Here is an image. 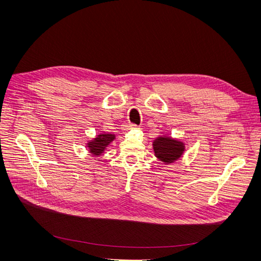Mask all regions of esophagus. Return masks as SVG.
Listing matches in <instances>:
<instances>
[{
	"instance_id": "esophagus-1",
	"label": "esophagus",
	"mask_w": 261,
	"mask_h": 261,
	"mask_svg": "<svg viewBox=\"0 0 261 261\" xmlns=\"http://www.w3.org/2000/svg\"><path fill=\"white\" fill-rule=\"evenodd\" d=\"M129 127H130V128H136V127H138V126H136V125H134V123H130V125H129Z\"/></svg>"
}]
</instances>
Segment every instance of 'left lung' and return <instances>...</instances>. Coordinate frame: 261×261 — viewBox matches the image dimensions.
Returning <instances> with one entry per match:
<instances>
[{"label": "left lung", "instance_id": "obj_1", "mask_svg": "<svg viewBox=\"0 0 261 261\" xmlns=\"http://www.w3.org/2000/svg\"><path fill=\"white\" fill-rule=\"evenodd\" d=\"M153 152L156 159H159L165 165L180 160L185 151V144L179 139H173L168 134L160 135L152 143Z\"/></svg>", "mask_w": 261, "mask_h": 261}]
</instances>
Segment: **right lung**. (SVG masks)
<instances>
[{
	"label": "right lung",
	"mask_w": 261,
	"mask_h": 261,
	"mask_svg": "<svg viewBox=\"0 0 261 261\" xmlns=\"http://www.w3.org/2000/svg\"><path fill=\"white\" fill-rule=\"evenodd\" d=\"M116 139L115 134L112 133H98L91 141H88V151L93 156H101L107 148Z\"/></svg>",
	"instance_id": "obj_1"
}]
</instances>
